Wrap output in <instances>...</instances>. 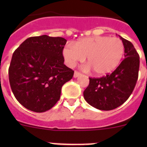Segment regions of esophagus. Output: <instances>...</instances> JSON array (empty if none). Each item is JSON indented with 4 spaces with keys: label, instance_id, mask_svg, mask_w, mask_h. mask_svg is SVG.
I'll list each match as a JSON object with an SVG mask.
<instances>
[{
    "label": "esophagus",
    "instance_id": "1",
    "mask_svg": "<svg viewBox=\"0 0 147 147\" xmlns=\"http://www.w3.org/2000/svg\"><path fill=\"white\" fill-rule=\"evenodd\" d=\"M81 75L80 72H78V71H75L74 72V78H77L78 76H80Z\"/></svg>",
    "mask_w": 147,
    "mask_h": 147
}]
</instances>
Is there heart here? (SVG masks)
I'll return each mask as SVG.
<instances>
[{"instance_id": "obj_1", "label": "heart", "mask_w": 147, "mask_h": 147, "mask_svg": "<svg viewBox=\"0 0 147 147\" xmlns=\"http://www.w3.org/2000/svg\"><path fill=\"white\" fill-rule=\"evenodd\" d=\"M124 44L117 37L107 36L86 37L67 45L62 50L66 64L74 66L86 57L88 68L97 76H105L113 71L124 56Z\"/></svg>"}]
</instances>
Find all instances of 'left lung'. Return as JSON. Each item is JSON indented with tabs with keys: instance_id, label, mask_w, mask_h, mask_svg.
I'll use <instances>...</instances> for the list:
<instances>
[{
	"instance_id": "obj_1",
	"label": "left lung",
	"mask_w": 147,
	"mask_h": 147,
	"mask_svg": "<svg viewBox=\"0 0 147 147\" xmlns=\"http://www.w3.org/2000/svg\"><path fill=\"white\" fill-rule=\"evenodd\" d=\"M125 59L111 74L101 78H89L83 93L85 101L95 108L111 110L124 103L134 90L139 71V55L132 42L121 37Z\"/></svg>"
}]
</instances>
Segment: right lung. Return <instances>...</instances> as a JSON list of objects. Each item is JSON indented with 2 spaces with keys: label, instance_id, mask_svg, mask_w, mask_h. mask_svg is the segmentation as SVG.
Here are the masks:
<instances>
[{
  "label": "right lung",
  "instance_id": "right-lung-1",
  "mask_svg": "<svg viewBox=\"0 0 147 147\" xmlns=\"http://www.w3.org/2000/svg\"><path fill=\"white\" fill-rule=\"evenodd\" d=\"M67 40L48 35L32 37L15 51L9 68L12 93L19 103L36 113L50 110L59 101L62 85L74 71L64 64Z\"/></svg>",
  "mask_w": 147,
  "mask_h": 147
}]
</instances>
